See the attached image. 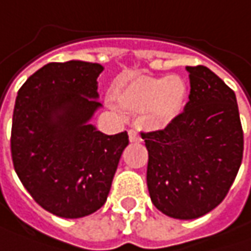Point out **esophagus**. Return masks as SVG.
<instances>
[{"mask_svg": "<svg viewBox=\"0 0 251 251\" xmlns=\"http://www.w3.org/2000/svg\"><path fill=\"white\" fill-rule=\"evenodd\" d=\"M128 138H130L131 143H140V141H141V137L138 134V131L134 130V128L128 130Z\"/></svg>", "mask_w": 251, "mask_h": 251, "instance_id": "esophagus-1", "label": "esophagus"}]
</instances>
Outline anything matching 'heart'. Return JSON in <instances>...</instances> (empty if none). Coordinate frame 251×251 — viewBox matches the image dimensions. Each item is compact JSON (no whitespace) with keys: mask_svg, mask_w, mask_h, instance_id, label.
Instances as JSON below:
<instances>
[{"mask_svg":"<svg viewBox=\"0 0 251 251\" xmlns=\"http://www.w3.org/2000/svg\"><path fill=\"white\" fill-rule=\"evenodd\" d=\"M188 85L180 75H146L134 74L116 82L114 96L105 101L120 114H143L146 126L164 130L176 123L186 110Z\"/></svg>","mask_w":251,"mask_h":251,"instance_id":"obj_1","label":"heart"}]
</instances>
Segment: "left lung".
<instances>
[{
    "label": "left lung",
    "mask_w": 251,
    "mask_h": 251,
    "mask_svg": "<svg viewBox=\"0 0 251 251\" xmlns=\"http://www.w3.org/2000/svg\"><path fill=\"white\" fill-rule=\"evenodd\" d=\"M186 70L191 88L184 113L170 127L141 134L152 204L180 220L199 219L219 206L243 158L234 91L204 65Z\"/></svg>",
    "instance_id": "1"
}]
</instances>
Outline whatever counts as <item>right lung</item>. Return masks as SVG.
<instances>
[{
	"label": "right lung",
	"instance_id": "1",
	"mask_svg": "<svg viewBox=\"0 0 251 251\" xmlns=\"http://www.w3.org/2000/svg\"><path fill=\"white\" fill-rule=\"evenodd\" d=\"M104 67L50 63L20 88L12 114L11 155L17 176L47 211L80 219L104 206L127 131L107 135L90 120L101 107Z\"/></svg>",
	"mask_w": 251,
	"mask_h": 251
}]
</instances>
